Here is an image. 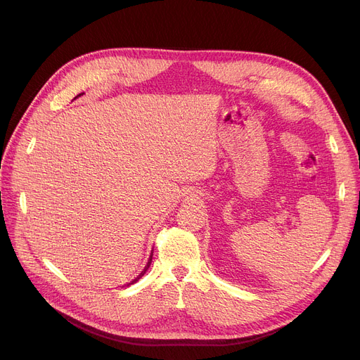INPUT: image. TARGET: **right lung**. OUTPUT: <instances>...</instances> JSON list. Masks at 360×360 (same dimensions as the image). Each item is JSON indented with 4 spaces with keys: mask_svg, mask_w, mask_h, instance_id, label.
Instances as JSON below:
<instances>
[{
    "mask_svg": "<svg viewBox=\"0 0 360 360\" xmlns=\"http://www.w3.org/2000/svg\"><path fill=\"white\" fill-rule=\"evenodd\" d=\"M150 264H151V257H150V259H148V262H147V266H146V269H144V270L141 271V274H140V276H139V277H137V278H136L134 281H137V280H139V278H140V277H141V276H143V274H144V273L147 271V269L150 267ZM134 281H132V283H134ZM132 283H129V285H132ZM129 285H127V286H129Z\"/></svg>",
    "mask_w": 360,
    "mask_h": 360,
    "instance_id": "add662e5",
    "label": "right lung"
}]
</instances>
